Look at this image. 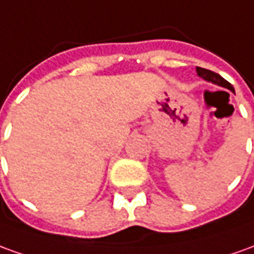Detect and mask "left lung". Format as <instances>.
Masks as SVG:
<instances>
[{"label": "left lung", "instance_id": "1", "mask_svg": "<svg viewBox=\"0 0 254 254\" xmlns=\"http://www.w3.org/2000/svg\"><path fill=\"white\" fill-rule=\"evenodd\" d=\"M196 74L202 78V79H205L207 82H212L214 85H219V86H223V88H227L228 90H231L235 93V90L232 88V85L226 81L224 78L219 75V74H216V72L210 71V70H206V68H202V67H196Z\"/></svg>", "mask_w": 254, "mask_h": 254}]
</instances>
